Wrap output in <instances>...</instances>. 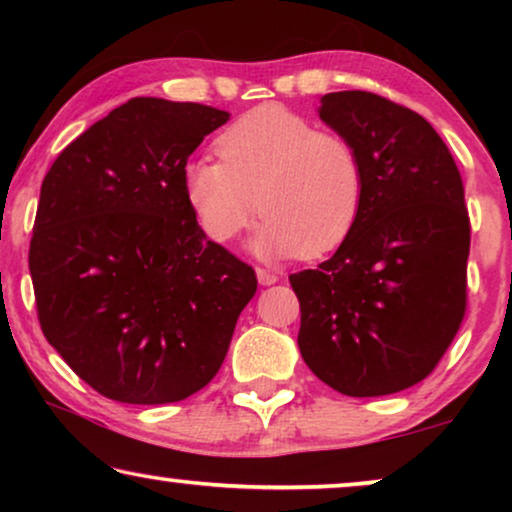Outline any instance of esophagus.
Here are the masks:
<instances>
[{
    "label": "esophagus",
    "instance_id": "obj_1",
    "mask_svg": "<svg viewBox=\"0 0 512 512\" xmlns=\"http://www.w3.org/2000/svg\"><path fill=\"white\" fill-rule=\"evenodd\" d=\"M256 277H258V282H261L263 286H270V284L279 282V277L275 275V272L265 270V268H256Z\"/></svg>",
    "mask_w": 512,
    "mask_h": 512
}]
</instances>
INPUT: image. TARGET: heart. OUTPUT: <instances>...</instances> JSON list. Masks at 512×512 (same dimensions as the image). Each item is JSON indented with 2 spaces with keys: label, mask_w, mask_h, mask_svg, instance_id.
Returning a JSON list of instances; mask_svg holds the SVG:
<instances>
[{
  "label": "heart",
  "mask_w": 512,
  "mask_h": 512,
  "mask_svg": "<svg viewBox=\"0 0 512 512\" xmlns=\"http://www.w3.org/2000/svg\"><path fill=\"white\" fill-rule=\"evenodd\" d=\"M221 163L195 160L186 198L216 242L263 221L254 249L265 258L319 256L342 244L359 219L366 170L356 144L282 104H261L216 137Z\"/></svg>",
  "instance_id": "obj_1"
}]
</instances>
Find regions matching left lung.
I'll return each instance as SVG.
<instances>
[{
  "label": "left lung",
  "instance_id": "8db88e82",
  "mask_svg": "<svg viewBox=\"0 0 512 512\" xmlns=\"http://www.w3.org/2000/svg\"><path fill=\"white\" fill-rule=\"evenodd\" d=\"M347 135L366 195L338 251L289 277L303 361L345 396H387L438 366L466 314L471 221L450 149L431 123L366 90L321 97Z\"/></svg>",
  "mask_w": 512,
  "mask_h": 512
}]
</instances>
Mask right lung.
<instances>
[{"mask_svg":"<svg viewBox=\"0 0 512 512\" xmlns=\"http://www.w3.org/2000/svg\"><path fill=\"white\" fill-rule=\"evenodd\" d=\"M228 118L132 97L76 137L41 184L30 242L41 331L111 401L200 391L254 298L256 272L207 240L184 188L188 156Z\"/></svg>","mask_w":512,"mask_h":512,"instance_id":"1","label":"right lung"}]
</instances>
